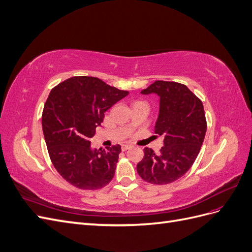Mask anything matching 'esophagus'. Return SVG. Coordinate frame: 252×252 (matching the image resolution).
<instances>
[{
	"instance_id": "esophagus-1",
	"label": "esophagus",
	"mask_w": 252,
	"mask_h": 252,
	"mask_svg": "<svg viewBox=\"0 0 252 252\" xmlns=\"http://www.w3.org/2000/svg\"><path fill=\"white\" fill-rule=\"evenodd\" d=\"M130 148H131L130 145H123V146H122V151H126Z\"/></svg>"
}]
</instances>
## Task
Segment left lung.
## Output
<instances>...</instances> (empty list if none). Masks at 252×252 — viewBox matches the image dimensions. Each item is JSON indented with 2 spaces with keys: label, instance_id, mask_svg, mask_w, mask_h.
Wrapping results in <instances>:
<instances>
[{
  "label": "left lung",
  "instance_id": "1",
  "mask_svg": "<svg viewBox=\"0 0 252 252\" xmlns=\"http://www.w3.org/2000/svg\"><path fill=\"white\" fill-rule=\"evenodd\" d=\"M141 93L159 96L155 132L163 136L164 146L158 155L145 148L136 170L150 184H170L191 168L201 150L207 129L204 106L186 85L177 82L156 81Z\"/></svg>",
  "mask_w": 252,
  "mask_h": 252
}]
</instances>
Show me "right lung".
<instances>
[{
    "label": "right lung",
    "instance_id": "1",
    "mask_svg": "<svg viewBox=\"0 0 252 252\" xmlns=\"http://www.w3.org/2000/svg\"><path fill=\"white\" fill-rule=\"evenodd\" d=\"M128 94L87 75L69 78L51 89L42 113L43 133L52 165L72 186L96 190L113 179L121 146L91 150L90 138L105 111Z\"/></svg>",
    "mask_w": 252,
    "mask_h": 252
}]
</instances>
